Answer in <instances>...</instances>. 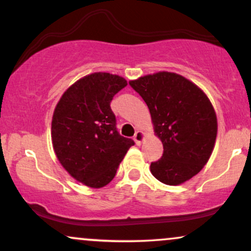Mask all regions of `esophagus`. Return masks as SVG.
Masks as SVG:
<instances>
[{
  "label": "esophagus",
  "instance_id": "esophagus-1",
  "mask_svg": "<svg viewBox=\"0 0 251 251\" xmlns=\"http://www.w3.org/2000/svg\"><path fill=\"white\" fill-rule=\"evenodd\" d=\"M144 137H145V134H144L143 131H137V132H135V134H134V137H133L135 144H137V145H140V144H142V142L144 140Z\"/></svg>",
  "mask_w": 251,
  "mask_h": 251
}]
</instances>
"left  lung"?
Listing matches in <instances>:
<instances>
[{"label":"left lung","instance_id":"8db88e82","mask_svg":"<svg viewBox=\"0 0 251 251\" xmlns=\"http://www.w3.org/2000/svg\"><path fill=\"white\" fill-rule=\"evenodd\" d=\"M146 102L155 134L163 143L151 174L166 185H179L208 163L217 135L215 109L200 87L184 76L158 72L129 81Z\"/></svg>","mask_w":251,"mask_h":251}]
</instances>
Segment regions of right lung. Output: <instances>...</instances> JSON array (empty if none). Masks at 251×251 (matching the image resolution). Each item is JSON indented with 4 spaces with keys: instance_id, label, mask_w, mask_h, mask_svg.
Here are the masks:
<instances>
[{
    "instance_id": "add662e5",
    "label": "right lung",
    "mask_w": 251,
    "mask_h": 251,
    "mask_svg": "<svg viewBox=\"0 0 251 251\" xmlns=\"http://www.w3.org/2000/svg\"><path fill=\"white\" fill-rule=\"evenodd\" d=\"M127 81L93 73L71 86L57 102L51 120L55 154L74 179L99 189L114 178L134 142L119 134L111 101Z\"/></svg>"
}]
</instances>
